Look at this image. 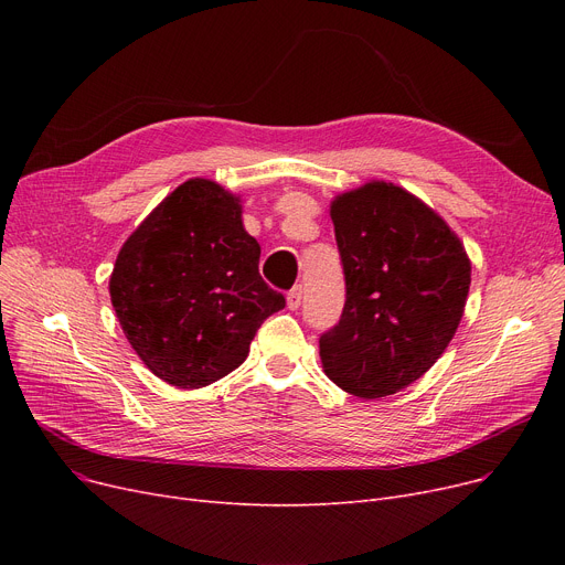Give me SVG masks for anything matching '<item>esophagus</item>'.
<instances>
[{"label": "esophagus", "instance_id": "34e87169", "mask_svg": "<svg viewBox=\"0 0 565 565\" xmlns=\"http://www.w3.org/2000/svg\"><path fill=\"white\" fill-rule=\"evenodd\" d=\"M288 309H300V305H302V286H295L292 290H288Z\"/></svg>", "mask_w": 565, "mask_h": 565}]
</instances>
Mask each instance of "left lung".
<instances>
[{
  "instance_id": "left-lung-1",
  "label": "left lung",
  "mask_w": 565,
  "mask_h": 565,
  "mask_svg": "<svg viewBox=\"0 0 565 565\" xmlns=\"http://www.w3.org/2000/svg\"><path fill=\"white\" fill-rule=\"evenodd\" d=\"M330 215L345 305L341 320L320 337L322 369L352 396H392L451 343L471 263L449 224L394 183L371 181L343 192Z\"/></svg>"
}]
</instances>
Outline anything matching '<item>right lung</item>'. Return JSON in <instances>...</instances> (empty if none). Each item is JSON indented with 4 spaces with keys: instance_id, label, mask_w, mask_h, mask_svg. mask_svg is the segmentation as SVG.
<instances>
[{
    "instance_id": "add662e5",
    "label": "right lung",
    "mask_w": 565,
    "mask_h": 565,
    "mask_svg": "<svg viewBox=\"0 0 565 565\" xmlns=\"http://www.w3.org/2000/svg\"><path fill=\"white\" fill-rule=\"evenodd\" d=\"M241 199L207 178L178 185L124 243L109 298L139 360L181 390L241 366L263 320L286 307L258 275Z\"/></svg>"
}]
</instances>
